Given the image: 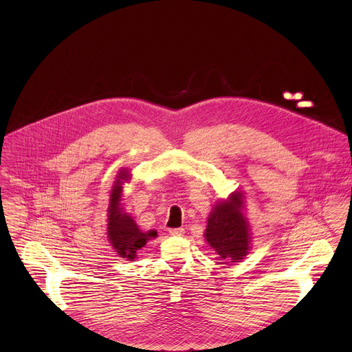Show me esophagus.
Masks as SVG:
<instances>
[{"label":"esophagus","instance_id":"obj_1","mask_svg":"<svg viewBox=\"0 0 352 352\" xmlns=\"http://www.w3.org/2000/svg\"><path fill=\"white\" fill-rule=\"evenodd\" d=\"M184 234H185L184 228H173V230H170V235H173V236H182Z\"/></svg>","mask_w":352,"mask_h":352}]
</instances>
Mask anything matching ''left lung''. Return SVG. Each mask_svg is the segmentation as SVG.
I'll use <instances>...</instances> for the list:
<instances>
[{
	"mask_svg": "<svg viewBox=\"0 0 352 352\" xmlns=\"http://www.w3.org/2000/svg\"><path fill=\"white\" fill-rule=\"evenodd\" d=\"M243 193L232 192L227 199L217 200L208 217L205 239L223 263L241 262L250 250V226L245 216Z\"/></svg>",
	"mask_w": 352,
	"mask_h": 352,
	"instance_id": "obj_1",
	"label": "left lung"
}]
</instances>
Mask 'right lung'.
Listing matches in <instances>:
<instances>
[{
    "label": "right lung",
    "instance_id": "obj_1",
    "mask_svg": "<svg viewBox=\"0 0 352 352\" xmlns=\"http://www.w3.org/2000/svg\"><path fill=\"white\" fill-rule=\"evenodd\" d=\"M132 174L128 168H121L116 175V181L110 190V204L107 209V239L117 255L126 261H133L136 252L148 239L157 238L156 230L143 232L133 217L124 212L122 208V185L129 182Z\"/></svg>",
    "mask_w": 352,
    "mask_h": 352
}]
</instances>
